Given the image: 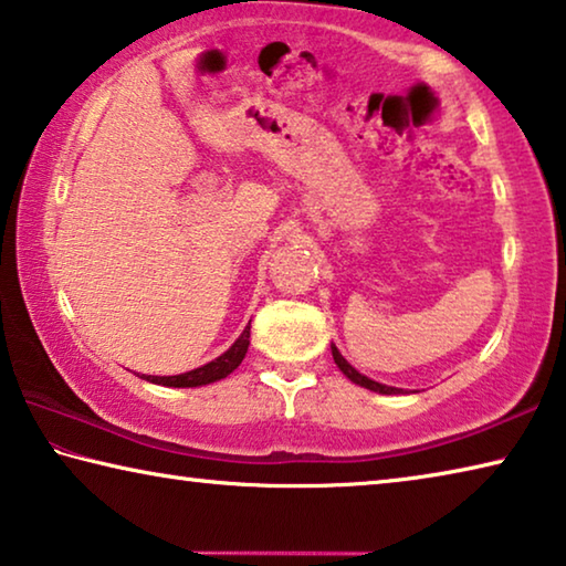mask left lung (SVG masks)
Listing matches in <instances>:
<instances>
[{"mask_svg": "<svg viewBox=\"0 0 566 566\" xmlns=\"http://www.w3.org/2000/svg\"><path fill=\"white\" fill-rule=\"evenodd\" d=\"M332 357H334V364H337V367L342 369V375L347 377L349 381H354V385H359V387H364V389H369V391H379V395H401V389L399 387H389V385H379V381H375V379H369V377H364L361 371H357L352 367V364L342 357V352L334 347L332 344Z\"/></svg>", "mask_w": 566, "mask_h": 566, "instance_id": "1", "label": "left lung"}]
</instances>
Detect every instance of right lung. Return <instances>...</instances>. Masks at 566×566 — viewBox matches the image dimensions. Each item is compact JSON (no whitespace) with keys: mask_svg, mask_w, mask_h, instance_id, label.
<instances>
[{"mask_svg":"<svg viewBox=\"0 0 566 566\" xmlns=\"http://www.w3.org/2000/svg\"><path fill=\"white\" fill-rule=\"evenodd\" d=\"M249 349V324L244 332L239 334V339L229 347L224 354H219L217 359L207 361L205 367H197L191 371H185V375H175V377H155V375H145L142 379L151 381V385H161V387H202V385H212V381L224 379L227 375L242 364L244 354Z\"/></svg>","mask_w":566,"mask_h":566,"instance_id":"right-lung-1","label":"right lung"}]
</instances>
